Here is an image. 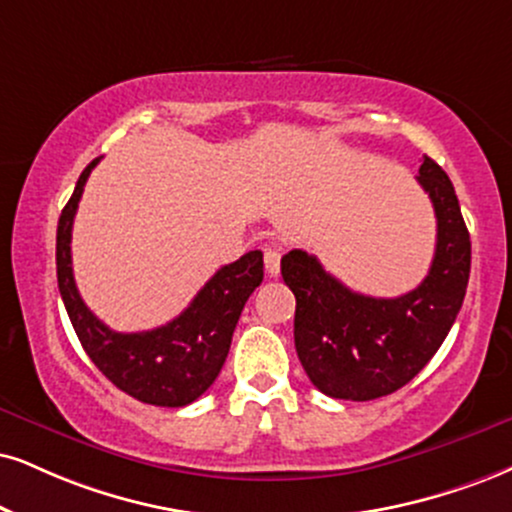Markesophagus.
<instances>
[{
    "mask_svg": "<svg viewBox=\"0 0 512 512\" xmlns=\"http://www.w3.org/2000/svg\"><path fill=\"white\" fill-rule=\"evenodd\" d=\"M280 249L277 246H268L266 254H263V263H266V273L270 277H277V273H280Z\"/></svg>",
    "mask_w": 512,
    "mask_h": 512,
    "instance_id": "34e87169",
    "label": "esophagus"
}]
</instances>
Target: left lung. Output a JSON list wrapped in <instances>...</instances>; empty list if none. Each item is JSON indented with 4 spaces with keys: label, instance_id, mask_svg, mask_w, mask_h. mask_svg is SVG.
<instances>
[{
    "label": "left lung",
    "instance_id": "left-lung-1",
    "mask_svg": "<svg viewBox=\"0 0 512 512\" xmlns=\"http://www.w3.org/2000/svg\"><path fill=\"white\" fill-rule=\"evenodd\" d=\"M437 216L430 273L413 292L377 299L351 292L306 251L282 256V280L296 296L294 346L323 394L372 401L394 394L430 363L463 306L470 280V232L449 175L425 156L418 173Z\"/></svg>",
    "mask_w": 512,
    "mask_h": 512
}]
</instances>
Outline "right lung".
Wrapping results in <instances>:
<instances>
[{"label":"right lung","mask_w":512,"mask_h":512,"mask_svg":"<svg viewBox=\"0 0 512 512\" xmlns=\"http://www.w3.org/2000/svg\"><path fill=\"white\" fill-rule=\"evenodd\" d=\"M97 163L94 159L82 170L56 227V277L63 306L82 349L118 389L151 406H187L216 382L246 299L263 282V254L249 251L220 268L170 323L147 332L111 330L80 299L71 261L73 218Z\"/></svg>","instance_id":"right-lung-1"}]
</instances>
